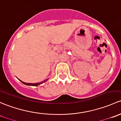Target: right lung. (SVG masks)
Masks as SVG:
<instances>
[{
    "label": "right lung",
    "mask_w": 121,
    "mask_h": 121,
    "mask_svg": "<svg viewBox=\"0 0 121 121\" xmlns=\"http://www.w3.org/2000/svg\"><path fill=\"white\" fill-rule=\"evenodd\" d=\"M18 80H19V79H18ZM48 80V79H47L45 80L42 81V82H39V83H25V82H22V81L20 80H19L21 82H22V83H23V84H26V85H27V86H37L39 85V84H42V83H44V82H47V81Z\"/></svg>",
    "instance_id": "1"
}]
</instances>
